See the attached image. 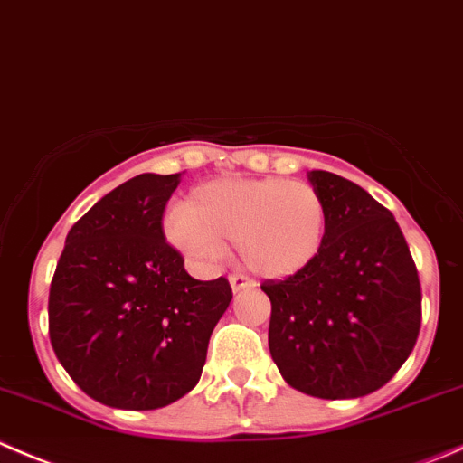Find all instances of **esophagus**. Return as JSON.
Masks as SVG:
<instances>
[{"label": "esophagus", "mask_w": 463, "mask_h": 463, "mask_svg": "<svg viewBox=\"0 0 463 463\" xmlns=\"http://www.w3.org/2000/svg\"><path fill=\"white\" fill-rule=\"evenodd\" d=\"M230 286L233 292H241V290H247V288H251L254 283L250 281V279L245 277V274H232L230 277Z\"/></svg>", "instance_id": "34e87169"}]
</instances>
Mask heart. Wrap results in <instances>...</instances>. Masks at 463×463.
I'll return each mask as SVG.
<instances>
[{
  "mask_svg": "<svg viewBox=\"0 0 463 463\" xmlns=\"http://www.w3.org/2000/svg\"><path fill=\"white\" fill-rule=\"evenodd\" d=\"M326 207L315 186L283 177L212 180L195 186L164 222L166 238L198 259L236 242L238 259L265 279H286L317 259Z\"/></svg>",
  "mask_w": 463,
  "mask_h": 463,
  "instance_id": "1",
  "label": "heart"
}]
</instances>
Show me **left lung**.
<instances>
[{
    "label": "left lung",
    "instance_id": "obj_1",
    "mask_svg": "<svg viewBox=\"0 0 463 463\" xmlns=\"http://www.w3.org/2000/svg\"><path fill=\"white\" fill-rule=\"evenodd\" d=\"M308 180L326 207L322 250L301 272L260 286L272 301L269 354L308 396H367L414 349L419 272L396 218L363 186L328 171Z\"/></svg>",
    "mask_w": 463,
    "mask_h": 463
}]
</instances>
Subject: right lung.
<instances>
[{
	"instance_id": "add662e5",
	"label": "right lung",
	"mask_w": 463,
	"mask_h": 463,
	"mask_svg": "<svg viewBox=\"0 0 463 463\" xmlns=\"http://www.w3.org/2000/svg\"><path fill=\"white\" fill-rule=\"evenodd\" d=\"M180 173H144L67 233L49 290V337L87 396L157 410L198 385L209 337L232 301L225 277L198 281L164 238Z\"/></svg>"
}]
</instances>
